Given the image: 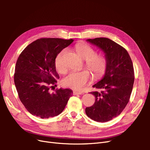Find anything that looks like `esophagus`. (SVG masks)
Returning <instances> with one entry per match:
<instances>
[{
    "mask_svg": "<svg viewBox=\"0 0 150 150\" xmlns=\"http://www.w3.org/2000/svg\"><path fill=\"white\" fill-rule=\"evenodd\" d=\"M83 93L80 92V91H73V94L74 95H78V94H82Z\"/></svg>",
    "mask_w": 150,
    "mask_h": 150,
    "instance_id": "1",
    "label": "esophagus"
}]
</instances>
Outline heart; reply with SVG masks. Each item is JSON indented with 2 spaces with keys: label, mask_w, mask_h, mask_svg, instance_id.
Listing matches in <instances>:
<instances>
[{
  "label": "heart",
  "mask_w": 150,
  "mask_h": 150,
  "mask_svg": "<svg viewBox=\"0 0 150 150\" xmlns=\"http://www.w3.org/2000/svg\"><path fill=\"white\" fill-rule=\"evenodd\" d=\"M75 51L78 55L86 61V65L92 71L96 78H99L105 73L108 60L103 54H96L95 50L84 43L77 44ZM66 49H63L59 53L55 59V67L60 73H65L66 67L63 62V57ZM90 72L88 70L72 71L67 75L62 80V84L66 87L81 91L83 89L91 80Z\"/></svg>",
  "instance_id": "1"
}]
</instances>
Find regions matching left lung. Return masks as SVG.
I'll return each mask as SVG.
<instances>
[{
	"label": "left lung",
	"mask_w": 150,
	"mask_h": 150,
	"mask_svg": "<svg viewBox=\"0 0 150 150\" xmlns=\"http://www.w3.org/2000/svg\"><path fill=\"white\" fill-rule=\"evenodd\" d=\"M105 54L108 66L103 78L93 86L99 91L93 106L86 108V114L98 122H106L121 114L129 102L134 84V68L126 50L113 40L99 38L87 39Z\"/></svg>",
	"instance_id": "8db88e82"
}]
</instances>
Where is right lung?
<instances>
[{
	"mask_svg": "<svg viewBox=\"0 0 150 150\" xmlns=\"http://www.w3.org/2000/svg\"><path fill=\"white\" fill-rule=\"evenodd\" d=\"M73 41L72 39H39L28 45L18 57L13 77L15 86L21 101L33 115L40 118L59 115L73 94L70 89L49 91L59 78L55 59Z\"/></svg>",
	"mask_w": 150,
	"mask_h": 150,
	"instance_id": "1",
	"label": "right lung"
}]
</instances>
